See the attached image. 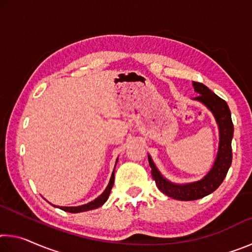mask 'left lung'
Wrapping results in <instances>:
<instances>
[{"label":"left lung","instance_id":"left-lung-1","mask_svg":"<svg viewBox=\"0 0 252 252\" xmlns=\"http://www.w3.org/2000/svg\"><path fill=\"white\" fill-rule=\"evenodd\" d=\"M193 88L195 92L199 93L194 100L202 102L207 105L209 110L215 116L220 132L219 151L215 164L206 177L202 180L188 183V185H174L161 176L158 171L155 163L149 157V164L151 167V174L153 180L161 192L167 194L168 197L181 200V201H191L206 197L213 191L218 189V187L222 183L223 179L227 176V172L231 165L232 161V149L231 140L233 136V123L231 120L230 109L223 99H221L215 94L206 85L200 82H193Z\"/></svg>","mask_w":252,"mask_h":252}]
</instances>
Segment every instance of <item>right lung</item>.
<instances>
[{
    "label": "right lung",
    "instance_id": "1",
    "mask_svg": "<svg viewBox=\"0 0 252 252\" xmlns=\"http://www.w3.org/2000/svg\"><path fill=\"white\" fill-rule=\"evenodd\" d=\"M113 183H114V171L112 172V176H111L110 182H109L108 187H106V189L103 191V193H102L100 197H97L94 200V201H91V202H89L87 204H83V206H79V207H59V208L63 211H67V212H71V213L89 211V210H93V209L99 208L106 201V200H108L110 192H111V189H112V187H113Z\"/></svg>",
    "mask_w": 252,
    "mask_h": 252
}]
</instances>
